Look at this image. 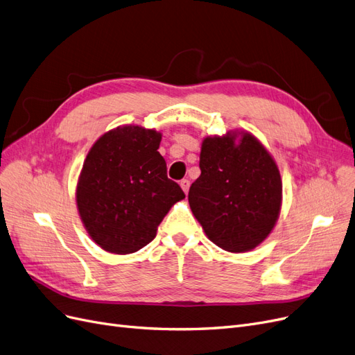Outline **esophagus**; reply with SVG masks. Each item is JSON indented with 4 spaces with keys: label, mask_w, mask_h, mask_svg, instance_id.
I'll return each mask as SVG.
<instances>
[{
    "label": "esophagus",
    "mask_w": 355,
    "mask_h": 355,
    "mask_svg": "<svg viewBox=\"0 0 355 355\" xmlns=\"http://www.w3.org/2000/svg\"><path fill=\"white\" fill-rule=\"evenodd\" d=\"M180 186L182 189V191H184L186 194L189 193V189H190V181L189 180H181L180 181Z\"/></svg>",
    "instance_id": "obj_1"
}]
</instances>
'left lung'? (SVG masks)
<instances>
[{
  "instance_id": "left-lung-1",
  "label": "left lung",
  "mask_w": 355,
  "mask_h": 355,
  "mask_svg": "<svg viewBox=\"0 0 355 355\" xmlns=\"http://www.w3.org/2000/svg\"><path fill=\"white\" fill-rule=\"evenodd\" d=\"M199 166L189 203L205 234L233 254L259 246L276 225L283 199L280 171L266 146L243 130L208 135Z\"/></svg>"
}]
</instances>
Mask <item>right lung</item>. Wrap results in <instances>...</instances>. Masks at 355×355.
Masks as SVG:
<instances>
[{
  "mask_svg": "<svg viewBox=\"0 0 355 355\" xmlns=\"http://www.w3.org/2000/svg\"><path fill=\"white\" fill-rule=\"evenodd\" d=\"M162 134L122 125L89 148L76 184V208L87 233L106 252L132 254L150 243L169 209L186 198L166 177L157 152Z\"/></svg>",
  "mask_w": 355,
  "mask_h": 355,
  "instance_id": "right-lung-1",
  "label": "right lung"
}]
</instances>
